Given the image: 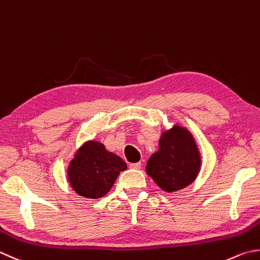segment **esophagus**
<instances>
[{"label": "esophagus", "mask_w": 260, "mask_h": 260, "mask_svg": "<svg viewBox=\"0 0 260 260\" xmlns=\"http://www.w3.org/2000/svg\"><path fill=\"white\" fill-rule=\"evenodd\" d=\"M129 166H130V169L139 170L141 168V163H131Z\"/></svg>", "instance_id": "34e87169"}]
</instances>
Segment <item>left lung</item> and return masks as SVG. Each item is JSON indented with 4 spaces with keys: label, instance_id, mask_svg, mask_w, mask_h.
Here are the masks:
<instances>
[{
    "label": "left lung",
    "instance_id": "1",
    "mask_svg": "<svg viewBox=\"0 0 260 260\" xmlns=\"http://www.w3.org/2000/svg\"><path fill=\"white\" fill-rule=\"evenodd\" d=\"M200 170V155L190 132L175 125L163 132L159 149L147 161L146 172L160 189L173 192L192 183Z\"/></svg>",
    "mask_w": 260,
    "mask_h": 260
}]
</instances>
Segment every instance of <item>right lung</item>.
I'll list each match as a JSON object with an SVG mask.
<instances>
[{
  "label": "right lung",
  "instance_id": "1",
  "mask_svg": "<svg viewBox=\"0 0 260 260\" xmlns=\"http://www.w3.org/2000/svg\"><path fill=\"white\" fill-rule=\"evenodd\" d=\"M126 169L121 157L97 141L81 146L68 169L71 187L86 198H101L111 190L120 172Z\"/></svg>",
  "mask_w": 260,
  "mask_h": 260
}]
</instances>
